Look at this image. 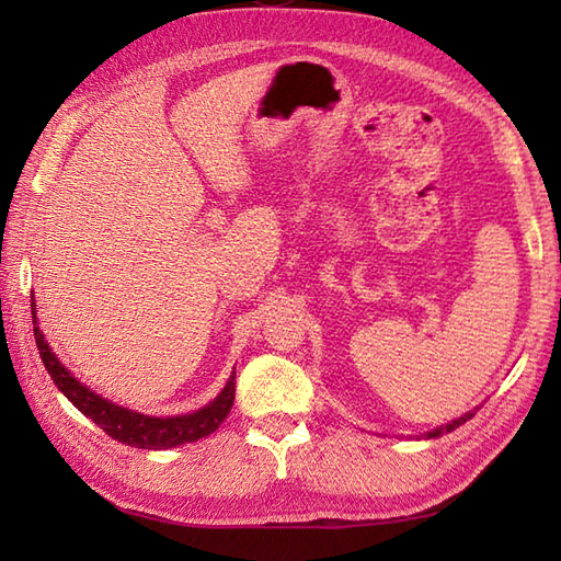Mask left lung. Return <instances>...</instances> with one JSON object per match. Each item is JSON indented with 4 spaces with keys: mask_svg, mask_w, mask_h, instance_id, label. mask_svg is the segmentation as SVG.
<instances>
[{
    "mask_svg": "<svg viewBox=\"0 0 561 561\" xmlns=\"http://www.w3.org/2000/svg\"><path fill=\"white\" fill-rule=\"evenodd\" d=\"M472 416H474V410H472V412H468V414L458 416V420H453V422H450V424H446V426H436L434 432H426V434H424V438H438L440 434H448V432H453V428H458L460 424H465L468 420H472Z\"/></svg>",
    "mask_w": 561,
    "mask_h": 561,
    "instance_id": "obj_1",
    "label": "left lung"
}]
</instances>
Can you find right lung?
Wrapping results in <instances>:
<instances>
[{
    "instance_id": "right-lung-1",
    "label": "right lung",
    "mask_w": 561,
    "mask_h": 561,
    "mask_svg": "<svg viewBox=\"0 0 561 561\" xmlns=\"http://www.w3.org/2000/svg\"><path fill=\"white\" fill-rule=\"evenodd\" d=\"M33 311V335L35 344L41 350V359L50 374L53 383L65 392L67 400L75 408L87 414L89 420L96 422L105 434L113 436L121 444L135 446V448H149V450H163L175 448L183 444H193L197 438H205L211 432H217L219 424L226 420V414L233 408L236 398V371L231 374L229 383L205 408L181 416H149L139 414L127 408H121L111 400H105L96 392L81 386L79 380L71 376L67 368L57 362V356L50 352V344L45 342V335L38 328V318H35V304H31Z\"/></svg>"
}]
</instances>
